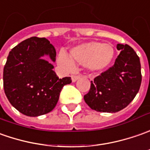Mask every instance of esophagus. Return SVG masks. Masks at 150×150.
Returning a JSON list of instances; mask_svg holds the SVG:
<instances>
[{
  "instance_id": "esophagus-1",
  "label": "esophagus",
  "mask_w": 150,
  "mask_h": 150,
  "mask_svg": "<svg viewBox=\"0 0 150 150\" xmlns=\"http://www.w3.org/2000/svg\"><path fill=\"white\" fill-rule=\"evenodd\" d=\"M80 76H81L80 75H72V76H71V80H72V81H73V82H75V81L78 80V79H80Z\"/></svg>"
}]
</instances>
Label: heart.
I'll return each instance as SVG.
<instances>
[{"mask_svg":"<svg viewBox=\"0 0 150 150\" xmlns=\"http://www.w3.org/2000/svg\"><path fill=\"white\" fill-rule=\"evenodd\" d=\"M70 56L64 51L58 54V64L66 71L75 70L73 60L80 65H85L92 71H102L111 64L115 57V49L110 44L91 41L72 48Z\"/></svg>","mask_w":150,"mask_h":150,"instance_id":"obj_1","label":"heart"}]
</instances>
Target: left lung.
Listing matches in <instances>:
<instances>
[{
  "label": "left lung",
  "instance_id": "left-lung-1",
  "mask_svg": "<svg viewBox=\"0 0 150 150\" xmlns=\"http://www.w3.org/2000/svg\"><path fill=\"white\" fill-rule=\"evenodd\" d=\"M120 53L113 66L91 81L85 103L98 112L115 113L125 108L139 91L142 75L139 58L128 45H117Z\"/></svg>",
  "mask_w": 150,
  "mask_h": 150
}]
</instances>
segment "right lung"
<instances>
[{
	"label": "right lung",
	"mask_w": 150,
	"mask_h": 150,
	"mask_svg": "<svg viewBox=\"0 0 150 150\" xmlns=\"http://www.w3.org/2000/svg\"><path fill=\"white\" fill-rule=\"evenodd\" d=\"M55 60V49L45 38L30 37L10 51L3 70V86L8 100L25 115L35 117L54 109L63 86L70 77L59 79L54 66L40 57Z\"/></svg>",
	"instance_id": "obj_1"
}]
</instances>
